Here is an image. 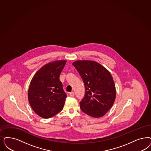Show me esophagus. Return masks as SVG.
Wrapping results in <instances>:
<instances>
[{
	"label": "esophagus",
	"instance_id": "esophagus-1",
	"mask_svg": "<svg viewBox=\"0 0 151 151\" xmlns=\"http://www.w3.org/2000/svg\"><path fill=\"white\" fill-rule=\"evenodd\" d=\"M69 95H70V96H71V97H73V96H74V95H75V93L74 92H71V93H69Z\"/></svg>",
	"mask_w": 151,
	"mask_h": 151
}]
</instances>
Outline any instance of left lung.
I'll return each instance as SVG.
<instances>
[{
    "mask_svg": "<svg viewBox=\"0 0 151 151\" xmlns=\"http://www.w3.org/2000/svg\"><path fill=\"white\" fill-rule=\"evenodd\" d=\"M73 65L83 80L85 94L80 102L83 113L94 118L105 114L114 104L116 90L109 71L93 61L78 60Z\"/></svg>",
    "mask_w": 151,
    "mask_h": 151,
    "instance_id": "8db88e82",
    "label": "left lung"
}]
</instances>
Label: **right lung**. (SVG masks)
<instances>
[{
    "label": "right lung",
    "instance_id": "1",
    "mask_svg": "<svg viewBox=\"0 0 151 151\" xmlns=\"http://www.w3.org/2000/svg\"><path fill=\"white\" fill-rule=\"evenodd\" d=\"M66 60H57L42 66L32 79L28 92L33 110L43 118L48 119L60 112L67 95L63 90L60 75Z\"/></svg>",
    "mask_w": 151,
    "mask_h": 151
}]
</instances>
